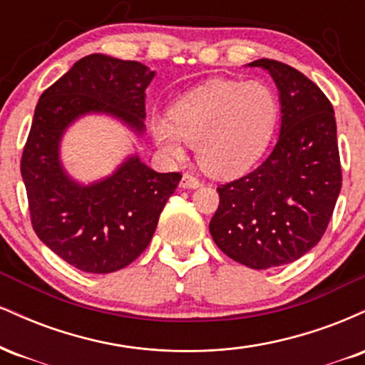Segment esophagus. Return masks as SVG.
Returning a JSON list of instances; mask_svg holds the SVG:
<instances>
[{
    "label": "esophagus",
    "mask_w": 365,
    "mask_h": 365,
    "mask_svg": "<svg viewBox=\"0 0 365 365\" xmlns=\"http://www.w3.org/2000/svg\"><path fill=\"white\" fill-rule=\"evenodd\" d=\"M200 185H202V183H200V180L190 173L183 175L182 182H180V187H183V188H199Z\"/></svg>",
    "instance_id": "obj_1"
}]
</instances>
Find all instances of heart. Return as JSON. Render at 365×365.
Masks as SVG:
<instances>
[{
    "label": "heart",
    "instance_id": "1",
    "mask_svg": "<svg viewBox=\"0 0 365 365\" xmlns=\"http://www.w3.org/2000/svg\"><path fill=\"white\" fill-rule=\"evenodd\" d=\"M278 118L279 99L269 83L212 78L183 94L170 120L154 118L153 132L170 156L182 158L187 142L204 171L233 178L259 161Z\"/></svg>",
    "mask_w": 365,
    "mask_h": 365
}]
</instances>
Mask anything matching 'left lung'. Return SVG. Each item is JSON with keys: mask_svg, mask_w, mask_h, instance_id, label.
Instances as JSON below:
<instances>
[{"mask_svg": "<svg viewBox=\"0 0 365 365\" xmlns=\"http://www.w3.org/2000/svg\"><path fill=\"white\" fill-rule=\"evenodd\" d=\"M267 70L282 103L273 153L245 177L217 187L209 232L233 261L252 269L284 266L324 235L341 188L336 121L324 92L299 70L276 60Z\"/></svg>", "mask_w": 365, "mask_h": 365, "instance_id": "obj_1", "label": "left lung"}]
</instances>
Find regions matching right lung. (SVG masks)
Listing matches in <instances>:
<instances>
[{
  "instance_id": "1",
  "label": "right lung",
  "mask_w": 365,
  "mask_h": 365,
  "mask_svg": "<svg viewBox=\"0 0 365 365\" xmlns=\"http://www.w3.org/2000/svg\"><path fill=\"white\" fill-rule=\"evenodd\" d=\"M153 77L139 61L89 54L36 106L20 161L32 228L54 254L86 273H113L144 252L182 175L158 173L132 156L111 177L81 185L61 168V135L87 113H108L142 133Z\"/></svg>"
}]
</instances>
